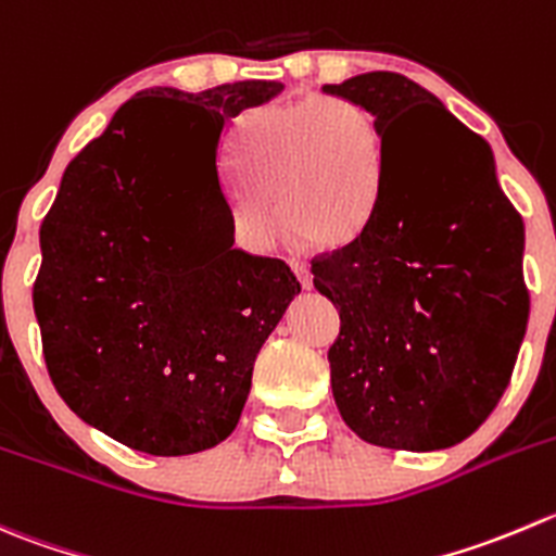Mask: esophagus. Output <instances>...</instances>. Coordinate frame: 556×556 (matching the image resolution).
<instances>
[{
	"label": "esophagus",
	"instance_id": "obj_1",
	"mask_svg": "<svg viewBox=\"0 0 556 556\" xmlns=\"http://www.w3.org/2000/svg\"><path fill=\"white\" fill-rule=\"evenodd\" d=\"M290 268H293V274H295V277H299L301 288L309 290V288H312V274H309V266H306V263H301V261H290Z\"/></svg>",
	"mask_w": 556,
	"mask_h": 556
}]
</instances>
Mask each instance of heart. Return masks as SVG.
I'll return each instance as SVG.
<instances>
[{"label":"heart","instance_id":"obj_1","mask_svg":"<svg viewBox=\"0 0 556 556\" xmlns=\"http://www.w3.org/2000/svg\"><path fill=\"white\" fill-rule=\"evenodd\" d=\"M375 118L344 97H315L293 105H263L244 118L239 147L236 228L250 247L285 233L304 247L348 239L375 192Z\"/></svg>","mask_w":556,"mask_h":556}]
</instances>
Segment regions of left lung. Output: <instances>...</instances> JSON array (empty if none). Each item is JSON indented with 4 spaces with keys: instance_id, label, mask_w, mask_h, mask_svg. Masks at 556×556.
Listing matches in <instances>:
<instances>
[{
    "instance_id": "8db88e82",
    "label": "left lung",
    "mask_w": 556,
    "mask_h": 556,
    "mask_svg": "<svg viewBox=\"0 0 556 556\" xmlns=\"http://www.w3.org/2000/svg\"><path fill=\"white\" fill-rule=\"evenodd\" d=\"M375 116L377 195L358 233L312 261L339 309L328 350L344 424L380 448L470 438L514 375L530 317L525 223L481 135L399 73L323 86ZM430 113L414 124V113Z\"/></svg>"
}]
</instances>
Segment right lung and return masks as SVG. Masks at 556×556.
<instances>
[{
	"label": "right lung",
	"mask_w": 556,
	"mask_h": 556,
	"mask_svg": "<svg viewBox=\"0 0 556 556\" xmlns=\"http://www.w3.org/2000/svg\"><path fill=\"white\" fill-rule=\"evenodd\" d=\"M282 89L138 91L67 165L42 219L31 301L48 375L80 421L127 448L223 443L301 293L282 261L233 250L219 179L230 122Z\"/></svg>",
	"instance_id": "add662e5"
}]
</instances>
